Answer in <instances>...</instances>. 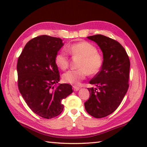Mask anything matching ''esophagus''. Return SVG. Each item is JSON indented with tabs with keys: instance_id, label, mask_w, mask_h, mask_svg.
<instances>
[{
	"instance_id": "obj_1",
	"label": "esophagus",
	"mask_w": 147,
	"mask_h": 147,
	"mask_svg": "<svg viewBox=\"0 0 147 147\" xmlns=\"http://www.w3.org/2000/svg\"><path fill=\"white\" fill-rule=\"evenodd\" d=\"M73 88L74 91H78V90H80V87L78 86H76V85H74V86H73Z\"/></svg>"
}]
</instances>
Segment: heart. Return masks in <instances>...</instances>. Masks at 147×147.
<instances>
[{
    "instance_id": "b5f03b06",
    "label": "heart",
    "mask_w": 147,
    "mask_h": 147,
    "mask_svg": "<svg viewBox=\"0 0 147 147\" xmlns=\"http://www.w3.org/2000/svg\"><path fill=\"white\" fill-rule=\"evenodd\" d=\"M73 58H80L77 70H70L62 75L65 83L78 85L86 77L87 74L93 76L100 71L104 63V57L97 52V49L92 43L83 41L73 43L65 49ZM69 57L65 51L59 52L55 55V63L62 70L67 68Z\"/></svg>"
}]
</instances>
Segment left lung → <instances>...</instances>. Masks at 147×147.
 <instances>
[{
	"label": "left lung",
	"instance_id": "left-lung-1",
	"mask_svg": "<svg viewBox=\"0 0 147 147\" xmlns=\"http://www.w3.org/2000/svg\"><path fill=\"white\" fill-rule=\"evenodd\" d=\"M103 53L100 71L90 81V97L85 103L86 112L95 118L107 116L116 110L129 87L130 61L125 49L118 42L102 35L87 37Z\"/></svg>",
	"mask_w": 147,
	"mask_h": 147
}]
</instances>
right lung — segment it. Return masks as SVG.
<instances>
[{
	"mask_svg": "<svg viewBox=\"0 0 147 147\" xmlns=\"http://www.w3.org/2000/svg\"><path fill=\"white\" fill-rule=\"evenodd\" d=\"M64 43L47 35L28 42L18 58V88L28 106L37 115L51 119L63 111L62 100L73 93L69 84L55 85L60 80L55 55Z\"/></svg>",
	"mask_w": 147,
	"mask_h": 147,
	"instance_id": "1",
	"label": "right lung"
}]
</instances>
